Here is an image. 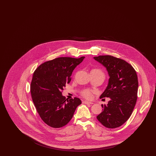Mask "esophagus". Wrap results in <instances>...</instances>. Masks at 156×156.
<instances>
[{"label":"esophagus","instance_id":"34e87169","mask_svg":"<svg viewBox=\"0 0 156 156\" xmlns=\"http://www.w3.org/2000/svg\"><path fill=\"white\" fill-rule=\"evenodd\" d=\"M83 104H86V105H90V104H93L94 103L92 102H89V101H83Z\"/></svg>","mask_w":156,"mask_h":156}]
</instances>
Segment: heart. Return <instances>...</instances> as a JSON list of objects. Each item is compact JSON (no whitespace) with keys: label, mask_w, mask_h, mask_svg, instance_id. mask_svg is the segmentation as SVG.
<instances>
[{"label":"heart","mask_w":156,"mask_h":156,"mask_svg":"<svg viewBox=\"0 0 156 156\" xmlns=\"http://www.w3.org/2000/svg\"><path fill=\"white\" fill-rule=\"evenodd\" d=\"M95 71H99V72H101L100 70L99 69H94ZM102 73V72H101ZM82 95L83 97H85V98H87V99H90L92 98V93L90 92V91H89V90H83L82 92Z\"/></svg>","instance_id":"b5f03b06"}]
</instances>
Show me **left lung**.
<instances>
[{"mask_svg": "<svg viewBox=\"0 0 156 156\" xmlns=\"http://www.w3.org/2000/svg\"><path fill=\"white\" fill-rule=\"evenodd\" d=\"M94 58L106 68L109 76L108 84L100 98H110L107 105L97 118L108 128L122 126L130 117L137 101L138 79L133 67L123 59L111 55Z\"/></svg>", "mask_w": 156, "mask_h": 156, "instance_id": "obj_1", "label": "left lung"}]
</instances>
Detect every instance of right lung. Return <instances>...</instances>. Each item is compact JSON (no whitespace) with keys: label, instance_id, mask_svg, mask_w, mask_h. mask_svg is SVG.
Instances as JSON below:
<instances>
[{"label":"right lung","instance_id":"add662e5","mask_svg":"<svg viewBox=\"0 0 156 156\" xmlns=\"http://www.w3.org/2000/svg\"><path fill=\"white\" fill-rule=\"evenodd\" d=\"M84 58L59 57L45 62L35 70L30 86L31 98L40 118L48 126L59 128L66 125L81 104L78 98L66 99L62 90Z\"/></svg>","mask_w":156,"mask_h":156}]
</instances>
